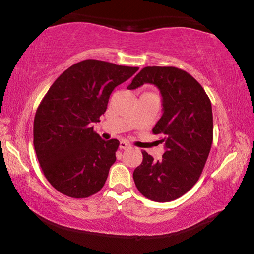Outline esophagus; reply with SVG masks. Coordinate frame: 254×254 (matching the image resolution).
I'll list each match as a JSON object with an SVG mask.
<instances>
[{
    "mask_svg": "<svg viewBox=\"0 0 254 254\" xmlns=\"http://www.w3.org/2000/svg\"><path fill=\"white\" fill-rule=\"evenodd\" d=\"M128 148H131V145H130V143L127 142V141L122 140L121 142H120V149H121V150H126V149H128Z\"/></svg>",
    "mask_w": 254,
    "mask_h": 254,
    "instance_id": "1",
    "label": "esophagus"
}]
</instances>
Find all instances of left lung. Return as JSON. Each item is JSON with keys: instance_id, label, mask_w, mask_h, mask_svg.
<instances>
[{"instance_id": "left-lung-1", "label": "left lung", "mask_w": 254, "mask_h": 254, "mask_svg": "<svg viewBox=\"0 0 254 254\" xmlns=\"http://www.w3.org/2000/svg\"><path fill=\"white\" fill-rule=\"evenodd\" d=\"M150 83L160 89L163 113L153 127L166 151L143 160L133 173L135 186L148 199L166 203L182 197L199 179L213 142L212 104L201 85L176 67H144L127 86Z\"/></svg>"}]
</instances>
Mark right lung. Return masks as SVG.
I'll return each instance as SVG.
<instances>
[{"mask_svg": "<svg viewBox=\"0 0 254 254\" xmlns=\"http://www.w3.org/2000/svg\"><path fill=\"white\" fill-rule=\"evenodd\" d=\"M139 68L86 59L68 68L38 106L33 144L47 180L59 192L86 198L104 186L117 160V139L104 141L93 130L111 93Z\"/></svg>", "mask_w": 254, "mask_h": 254, "instance_id": "1", "label": "right lung"}]
</instances>
